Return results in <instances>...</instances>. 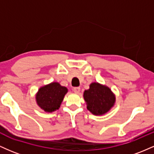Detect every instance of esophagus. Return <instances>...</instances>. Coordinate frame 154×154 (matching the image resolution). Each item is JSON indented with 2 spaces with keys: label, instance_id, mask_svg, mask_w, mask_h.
<instances>
[{
  "label": "esophagus",
  "instance_id": "34e87169",
  "mask_svg": "<svg viewBox=\"0 0 154 154\" xmlns=\"http://www.w3.org/2000/svg\"><path fill=\"white\" fill-rule=\"evenodd\" d=\"M73 91H74V92H75V93H79V92H80V88H79V87L74 88Z\"/></svg>",
  "mask_w": 154,
  "mask_h": 154
}]
</instances>
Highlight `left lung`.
Wrapping results in <instances>:
<instances>
[{
	"label": "left lung",
	"instance_id": "obj_1",
	"mask_svg": "<svg viewBox=\"0 0 154 154\" xmlns=\"http://www.w3.org/2000/svg\"><path fill=\"white\" fill-rule=\"evenodd\" d=\"M87 109L95 115L106 114L114 106L115 96L106 86L98 82L91 84L90 88L84 92Z\"/></svg>",
	"mask_w": 154,
	"mask_h": 154
}]
</instances>
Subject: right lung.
<instances>
[{"mask_svg":"<svg viewBox=\"0 0 154 154\" xmlns=\"http://www.w3.org/2000/svg\"><path fill=\"white\" fill-rule=\"evenodd\" d=\"M68 91L58 82H52L39 89L36 95L38 105L47 112L59 109L63 97Z\"/></svg>","mask_w":154,"mask_h":154,"instance_id":"add662e5","label":"right lung"}]
</instances>
